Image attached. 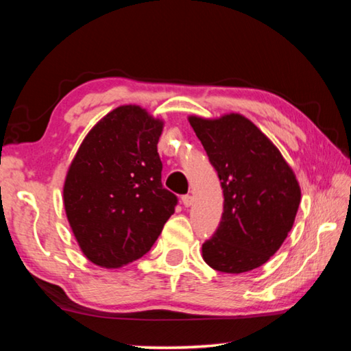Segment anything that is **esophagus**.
Wrapping results in <instances>:
<instances>
[{
  "instance_id": "esophagus-1",
  "label": "esophagus",
  "mask_w": 351,
  "mask_h": 351,
  "mask_svg": "<svg viewBox=\"0 0 351 351\" xmlns=\"http://www.w3.org/2000/svg\"><path fill=\"white\" fill-rule=\"evenodd\" d=\"M181 201H182V204L186 206V207H190L192 206V203H193V198L190 197V195H184V197L181 198Z\"/></svg>"
}]
</instances>
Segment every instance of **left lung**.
Masks as SVG:
<instances>
[{
	"instance_id": "1",
	"label": "left lung",
	"mask_w": 351,
	"mask_h": 351,
	"mask_svg": "<svg viewBox=\"0 0 351 351\" xmlns=\"http://www.w3.org/2000/svg\"><path fill=\"white\" fill-rule=\"evenodd\" d=\"M223 189L218 229L203 243L210 268L240 274L274 255L293 228L300 187L277 147L241 114L189 117Z\"/></svg>"
}]
</instances>
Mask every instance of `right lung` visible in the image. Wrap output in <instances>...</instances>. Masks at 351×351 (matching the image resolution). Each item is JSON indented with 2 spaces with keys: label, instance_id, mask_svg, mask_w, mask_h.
I'll return each mask as SVG.
<instances>
[{
  "label": "right lung",
  "instance_id": "add662e5",
  "mask_svg": "<svg viewBox=\"0 0 351 351\" xmlns=\"http://www.w3.org/2000/svg\"><path fill=\"white\" fill-rule=\"evenodd\" d=\"M164 123L136 105L97 122L71 162L63 203L88 260L119 268L150 251L173 215L176 195L161 182Z\"/></svg>",
  "mask_w": 351,
  "mask_h": 351
}]
</instances>
